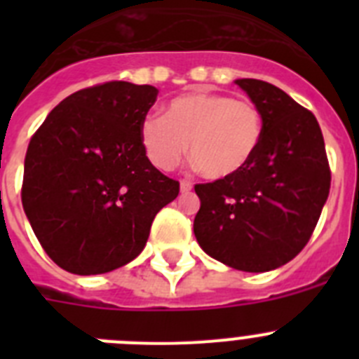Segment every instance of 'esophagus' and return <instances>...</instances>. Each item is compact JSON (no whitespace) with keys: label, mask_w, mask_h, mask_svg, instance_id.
<instances>
[{"label":"esophagus","mask_w":359,"mask_h":359,"mask_svg":"<svg viewBox=\"0 0 359 359\" xmlns=\"http://www.w3.org/2000/svg\"><path fill=\"white\" fill-rule=\"evenodd\" d=\"M180 187H182L183 194H189L190 190H192V183H190L189 180H182V182H180Z\"/></svg>","instance_id":"esophagus-1"}]
</instances>
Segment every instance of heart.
Wrapping results in <instances>:
<instances>
[{
	"mask_svg": "<svg viewBox=\"0 0 359 359\" xmlns=\"http://www.w3.org/2000/svg\"><path fill=\"white\" fill-rule=\"evenodd\" d=\"M262 133V115L253 102L196 91L172 98L165 116L149 115L142 122L140 138L158 169L172 170L190 149L203 176L228 180L252 163Z\"/></svg>",
	"mask_w": 359,
	"mask_h": 359,
	"instance_id": "1",
	"label": "heart"
}]
</instances>
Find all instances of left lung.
I'll return each mask as SVG.
<instances>
[{
  "label": "left lung",
  "instance_id": "left-lung-1",
  "mask_svg": "<svg viewBox=\"0 0 359 359\" xmlns=\"http://www.w3.org/2000/svg\"><path fill=\"white\" fill-rule=\"evenodd\" d=\"M236 84L261 111V147L237 176L194 187L201 199L194 236L215 261L262 273L290 262L311 239L327 201L331 169L309 109L269 82Z\"/></svg>",
  "mask_w": 359,
  "mask_h": 359
}]
</instances>
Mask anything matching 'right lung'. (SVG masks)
Returning a JSON list of instances; mask_svg holds the SVG:
<instances>
[{"mask_svg":"<svg viewBox=\"0 0 359 359\" xmlns=\"http://www.w3.org/2000/svg\"><path fill=\"white\" fill-rule=\"evenodd\" d=\"M154 86L111 81L66 97L34 133L21 201L41 246L75 275L107 273L140 255L180 182L145 156L142 122Z\"/></svg>","mask_w":359,"mask_h":359,"instance_id":"1","label":"right lung"}]
</instances>
